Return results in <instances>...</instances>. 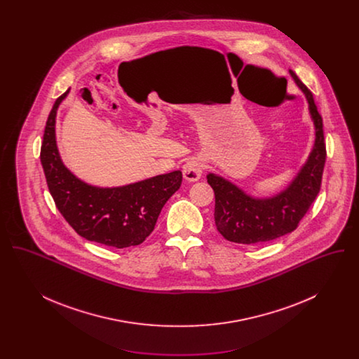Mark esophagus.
<instances>
[{"label":"esophagus","instance_id":"esophagus-1","mask_svg":"<svg viewBox=\"0 0 359 359\" xmlns=\"http://www.w3.org/2000/svg\"><path fill=\"white\" fill-rule=\"evenodd\" d=\"M203 164L199 158H191L183 165V176L188 182H196L201 179Z\"/></svg>","mask_w":359,"mask_h":359}]
</instances>
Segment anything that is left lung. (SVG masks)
I'll return each instance as SVG.
<instances>
[{
    "label": "left lung",
    "instance_id": "obj_1",
    "mask_svg": "<svg viewBox=\"0 0 359 359\" xmlns=\"http://www.w3.org/2000/svg\"><path fill=\"white\" fill-rule=\"evenodd\" d=\"M290 76L307 98L315 126V144L306 164L287 187L269 198H255L215 173L207 182L215 194V226L224 238L236 243H262L292 233L318 196L325 170L323 120L312 93L290 69Z\"/></svg>",
    "mask_w": 359,
    "mask_h": 359
}]
</instances>
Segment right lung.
Here are the masks:
<instances>
[{"mask_svg": "<svg viewBox=\"0 0 359 359\" xmlns=\"http://www.w3.org/2000/svg\"><path fill=\"white\" fill-rule=\"evenodd\" d=\"M69 91L52 106L40 152L55 205L69 226L87 241L117 249L140 245L154 231L161 208L182 186V172L121 187H97L78 179L63 164L55 135L57 107Z\"/></svg>", "mask_w": 359, "mask_h": 359, "instance_id": "add662e5", "label": "right lung"}]
</instances>
